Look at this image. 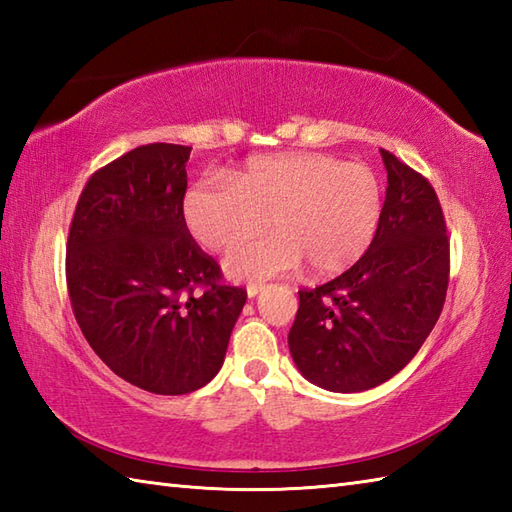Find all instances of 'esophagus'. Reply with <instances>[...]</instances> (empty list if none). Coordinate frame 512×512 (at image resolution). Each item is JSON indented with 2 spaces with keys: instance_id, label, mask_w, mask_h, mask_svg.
<instances>
[{
  "instance_id": "obj_1",
  "label": "esophagus",
  "mask_w": 512,
  "mask_h": 512,
  "mask_svg": "<svg viewBox=\"0 0 512 512\" xmlns=\"http://www.w3.org/2000/svg\"><path fill=\"white\" fill-rule=\"evenodd\" d=\"M266 286L264 284H248L246 286V292H248V297H257L259 292H262Z\"/></svg>"
}]
</instances>
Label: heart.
I'll use <instances>...</instances> for the list:
<instances>
[{
    "label": "heart",
    "instance_id": "heart-1",
    "mask_svg": "<svg viewBox=\"0 0 512 512\" xmlns=\"http://www.w3.org/2000/svg\"><path fill=\"white\" fill-rule=\"evenodd\" d=\"M231 184L200 180L184 195V222L195 242L228 250L262 235L226 259L235 279H268L308 266L328 277L350 270L372 246L385 209L376 173L330 154H275L246 160Z\"/></svg>",
    "mask_w": 512,
    "mask_h": 512
}]
</instances>
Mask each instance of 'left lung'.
<instances>
[{
  "instance_id": "8db88e82",
  "label": "left lung",
  "mask_w": 512,
  "mask_h": 512,
  "mask_svg": "<svg viewBox=\"0 0 512 512\" xmlns=\"http://www.w3.org/2000/svg\"><path fill=\"white\" fill-rule=\"evenodd\" d=\"M380 154L387 195L372 246L343 275L299 290L288 334L299 372L339 394L396 376L427 341L449 288V233L436 189L391 151Z\"/></svg>"
}]
</instances>
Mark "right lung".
<instances>
[{"label": "right lung", "instance_id": "obj_1", "mask_svg": "<svg viewBox=\"0 0 512 512\" xmlns=\"http://www.w3.org/2000/svg\"><path fill=\"white\" fill-rule=\"evenodd\" d=\"M191 147L151 143L96 169L65 244L74 319L127 383L180 396L220 372L246 290L184 222Z\"/></svg>", "mask_w": 512, "mask_h": 512}]
</instances>
